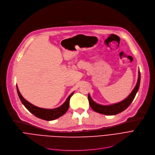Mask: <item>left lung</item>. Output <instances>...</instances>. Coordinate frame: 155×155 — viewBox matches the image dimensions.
<instances>
[{"mask_svg": "<svg viewBox=\"0 0 155 155\" xmlns=\"http://www.w3.org/2000/svg\"><path fill=\"white\" fill-rule=\"evenodd\" d=\"M140 80H141V75H140V71L139 70L137 82L135 87L134 88V90H132L131 93L126 99L119 103H117V104H115L113 105H102L98 104L92 100L90 94H88L87 97L90 107L94 112L107 115H114L123 112L124 110H126L130 105L132 101H133L134 98H135V96L139 87Z\"/></svg>", "mask_w": 155, "mask_h": 155, "instance_id": "obj_1", "label": "left lung"}]
</instances>
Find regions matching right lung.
Wrapping results in <instances>:
<instances>
[{
    "label": "right lung",
    "instance_id": "obj_1",
    "mask_svg": "<svg viewBox=\"0 0 155 155\" xmlns=\"http://www.w3.org/2000/svg\"><path fill=\"white\" fill-rule=\"evenodd\" d=\"M16 87H17V91H18L19 97L22 102V104L25 105V107L29 110V112H30L31 114H33L36 117L40 118V119L43 120H47V121L55 120L66 113V112L68 110V108L69 107L70 98L74 94V92L72 93L69 96V97L67 98L66 101L59 107L54 108V109H46V108H42L36 107L33 104H30V103L27 100H26L23 97V96H22L21 94L20 93L17 86H16Z\"/></svg>",
    "mask_w": 155,
    "mask_h": 155
}]
</instances>
